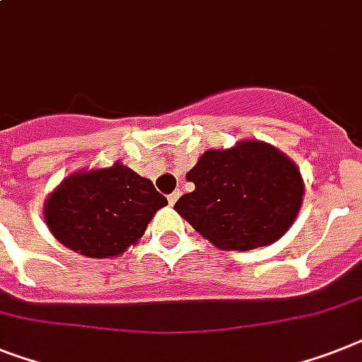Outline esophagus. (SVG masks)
Here are the masks:
<instances>
[{
    "label": "esophagus",
    "mask_w": 362,
    "mask_h": 362,
    "mask_svg": "<svg viewBox=\"0 0 362 362\" xmlns=\"http://www.w3.org/2000/svg\"><path fill=\"white\" fill-rule=\"evenodd\" d=\"M178 197H180V191H173L171 195L167 197V201H169V204H171V206L175 204L176 201H178Z\"/></svg>",
    "instance_id": "1"
}]
</instances>
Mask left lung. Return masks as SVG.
<instances>
[{
  "label": "left lung",
  "instance_id": "left-lung-1",
  "mask_svg": "<svg viewBox=\"0 0 362 362\" xmlns=\"http://www.w3.org/2000/svg\"><path fill=\"white\" fill-rule=\"evenodd\" d=\"M195 189L175 210L216 247H264L292 227L301 208L303 180L296 163L260 141L206 151L187 173Z\"/></svg>",
  "mask_w": 362,
  "mask_h": 362
}]
</instances>
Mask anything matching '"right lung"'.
I'll return each instance as SVG.
<instances>
[{"mask_svg": "<svg viewBox=\"0 0 362 362\" xmlns=\"http://www.w3.org/2000/svg\"><path fill=\"white\" fill-rule=\"evenodd\" d=\"M167 199L128 167L76 173L49 195L44 219L59 242L90 258L120 255L143 236Z\"/></svg>", "mask_w": 362, "mask_h": 362, "instance_id": "obj_1", "label": "right lung"}]
</instances>
